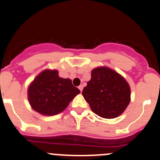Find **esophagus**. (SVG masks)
Instances as JSON below:
<instances>
[{
  "label": "esophagus",
  "instance_id": "34e87169",
  "mask_svg": "<svg viewBox=\"0 0 160 160\" xmlns=\"http://www.w3.org/2000/svg\"><path fill=\"white\" fill-rule=\"evenodd\" d=\"M79 90H80V91H81L82 92V90H83V86H82V85H80V86H79Z\"/></svg>",
  "mask_w": 160,
  "mask_h": 160
}]
</instances>
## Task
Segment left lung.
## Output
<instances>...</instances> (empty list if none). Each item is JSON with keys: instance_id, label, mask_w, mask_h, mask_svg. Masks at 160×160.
<instances>
[{"instance_id": "8db88e82", "label": "left lung", "mask_w": 160, "mask_h": 160, "mask_svg": "<svg viewBox=\"0 0 160 160\" xmlns=\"http://www.w3.org/2000/svg\"><path fill=\"white\" fill-rule=\"evenodd\" d=\"M82 94L93 113L108 119L121 115L131 101L128 82L118 72L106 67L91 71V79Z\"/></svg>"}]
</instances>
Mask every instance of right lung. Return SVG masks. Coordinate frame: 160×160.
I'll list each match as a JSON object with an SVG mask.
<instances>
[{
    "instance_id": "add662e5",
    "label": "right lung",
    "mask_w": 160,
    "mask_h": 160,
    "mask_svg": "<svg viewBox=\"0 0 160 160\" xmlns=\"http://www.w3.org/2000/svg\"><path fill=\"white\" fill-rule=\"evenodd\" d=\"M80 93L70 79L59 77L58 70L47 69L30 83L28 99L34 111L43 115L52 116L65 110Z\"/></svg>"
}]
</instances>
